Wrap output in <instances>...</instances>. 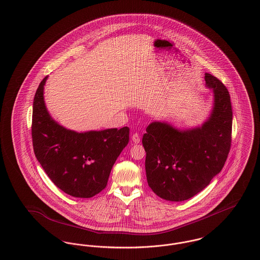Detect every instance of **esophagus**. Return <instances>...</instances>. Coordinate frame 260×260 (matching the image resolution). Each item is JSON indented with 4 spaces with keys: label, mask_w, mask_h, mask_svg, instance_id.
<instances>
[{
    "label": "esophagus",
    "mask_w": 260,
    "mask_h": 260,
    "mask_svg": "<svg viewBox=\"0 0 260 260\" xmlns=\"http://www.w3.org/2000/svg\"><path fill=\"white\" fill-rule=\"evenodd\" d=\"M132 140H133L134 143H139V141H140L139 135H138V134H134V135L132 136Z\"/></svg>",
    "instance_id": "obj_1"
}]
</instances>
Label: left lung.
<instances>
[{"mask_svg": "<svg viewBox=\"0 0 260 260\" xmlns=\"http://www.w3.org/2000/svg\"><path fill=\"white\" fill-rule=\"evenodd\" d=\"M204 79L213 92V107L205 122L187 129L152 122L142 138L148 185L169 201L191 199L204 189L221 172L229 154L233 122L229 91L210 74Z\"/></svg>", "mask_w": 260, "mask_h": 260, "instance_id": "left-lung-1", "label": "left lung"}]
</instances>
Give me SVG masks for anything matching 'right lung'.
Returning a JSON list of instances; mask_svg holds the SVG:
<instances>
[{"instance_id": "add662e5", "label": "right lung", "mask_w": 260, "mask_h": 260, "mask_svg": "<svg viewBox=\"0 0 260 260\" xmlns=\"http://www.w3.org/2000/svg\"><path fill=\"white\" fill-rule=\"evenodd\" d=\"M40 82L33 101L32 142L50 180L74 198L89 199L103 190L117 158L126 146L129 128L77 133L56 122L47 110Z\"/></svg>"}]
</instances>
